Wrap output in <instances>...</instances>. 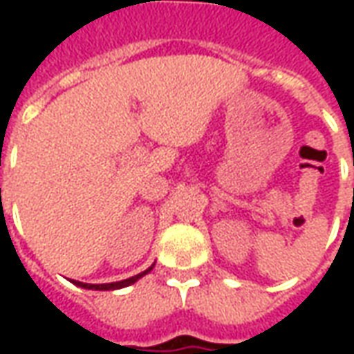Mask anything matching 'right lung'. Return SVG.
<instances>
[{
    "label": "right lung",
    "instance_id": "obj_1",
    "mask_svg": "<svg viewBox=\"0 0 354 354\" xmlns=\"http://www.w3.org/2000/svg\"><path fill=\"white\" fill-rule=\"evenodd\" d=\"M153 269V266L146 269L144 273H138L131 277V279H124V281H119V282H108V284H87V282H80V281H73V284H77L81 288H88V290H117V288H124V286H129V284H134V282L138 281L140 277H144L146 273H149Z\"/></svg>",
    "mask_w": 354,
    "mask_h": 354
}]
</instances>
